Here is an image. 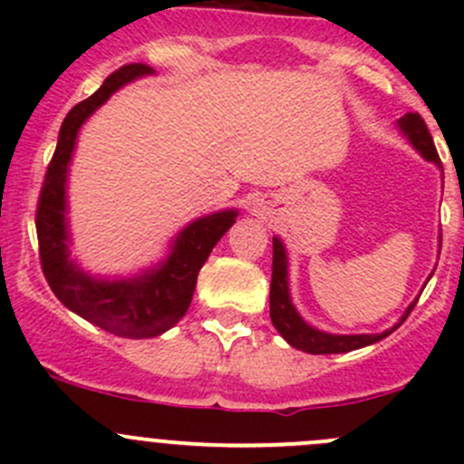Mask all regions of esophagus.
Instances as JSON below:
<instances>
[{
    "instance_id": "esophagus-1",
    "label": "esophagus",
    "mask_w": 464,
    "mask_h": 464,
    "mask_svg": "<svg viewBox=\"0 0 464 464\" xmlns=\"http://www.w3.org/2000/svg\"><path fill=\"white\" fill-rule=\"evenodd\" d=\"M266 210H269V208H266L265 202H258V204L254 206V213H256V215H260V218H265V215H266Z\"/></svg>"
}]
</instances>
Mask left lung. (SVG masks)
<instances>
[{
  "label": "left lung",
  "instance_id": "1",
  "mask_svg": "<svg viewBox=\"0 0 464 464\" xmlns=\"http://www.w3.org/2000/svg\"><path fill=\"white\" fill-rule=\"evenodd\" d=\"M397 128L401 130L409 143L422 154L427 161L435 163V166L442 170V163H440L438 150H435L431 132H429L427 123H424L422 116L418 111H409V114L401 116L397 121ZM289 260H287V251H285L283 240L278 236L274 237V266H271V289H269V314H271V323H274L276 330L280 332L285 341H287L292 348L303 350V353L310 354H341V353H350V350H359L366 348V345L377 343V341L386 339L388 334L397 330L401 323L406 321V316L413 312L415 303H411L406 307V312L401 314V319L395 323L388 330L379 332V334H332V332H323L319 327L310 325L298 310L294 307L292 303V294H289ZM433 276V274H431ZM429 276V278H431Z\"/></svg>",
  "mask_w": 464,
  "mask_h": 464
}]
</instances>
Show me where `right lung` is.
Listing matches in <instances>:
<instances>
[{
  "mask_svg": "<svg viewBox=\"0 0 464 464\" xmlns=\"http://www.w3.org/2000/svg\"><path fill=\"white\" fill-rule=\"evenodd\" d=\"M143 76H152V69L125 64L96 93L69 111L60 128L53 159L46 168L35 215L42 271L58 301L73 314L125 339H150L179 323L193 301L199 269L237 218V208H224L193 219L172 237L166 258L130 278L92 276L72 258L67 177L78 132L89 116L110 101L111 93Z\"/></svg>",
  "mask_w": 464,
  "mask_h": 464,
  "instance_id": "obj_1",
  "label": "right lung"
}]
</instances>
